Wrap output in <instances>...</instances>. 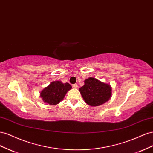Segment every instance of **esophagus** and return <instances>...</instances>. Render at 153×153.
<instances>
[{"label": "esophagus", "mask_w": 153, "mask_h": 153, "mask_svg": "<svg viewBox=\"0 0 153 153\" xmlns=\"http://www.w3.org/2000/svg\"><path fill=\"white\" fill-rule=\"evenodd\" d=\"M77 86H78V85H77V84H74V85H72V87H73L74 88H77Z\"/></svg>", "instance_id": "esophagus-1"}]
</instances>
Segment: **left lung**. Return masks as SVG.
Segmentation results:
<instances>
[{"label": "left lung", "mask_w": 153, "mask_h": 153, "mask_svg": "<svg viewBox=\"0 0 153 153\" xmlns=\"http://www.w3.org/2000/svg\"><path fill=\"white\" fill-rule=\"evenodd\" d=\"M84 82L85 85L79 88V91L85 102L89 106H101L111 98L112 89L110 84L92 77L85 79Z\"/></svg>", "instance_id": "1"}]
</instances>
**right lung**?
<instances>
[{
    "label": "right lung",
    "instance_id": "add662e5",
    "mask_svg": "<svg viewBox=\"0 0 153 153\" xmlns=\"http://www.w3.org/2000/svg\"><path fill=\"white\" fill-rule=\"evenodd\" d=\"M71 88V85L68 82L63 83L60 81H52L42 90L40 96L45 103L54 106L63 101L67 91Z\"/></svg>",
    "mask_w": 153,
    "mask_h": 153
}]
</instances>
